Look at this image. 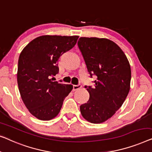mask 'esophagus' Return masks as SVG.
I'll list each match as a JSON object with an SVG mask.
<instances>
[{
    "label": "esophagus",
    "instance_id": "esophagus-1",
    "mask_svg": "<svg viewBox=\"0 0 152 152\" xmlns=\"http://www.w3.org/2000/svg\"><path fill=\"white\" fill-rule=\"evenodd\" d=\"M82 87V85L80 84H78V85H73V90L74 91H76V90H78V89H80Z\"/></svg>",
    "mask_w": 152,
    "mask_h": 152
}]
</instances>
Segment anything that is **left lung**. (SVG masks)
Instances as JSON below:
<instances>
[{
  "label": "left lung",
  "mask_w": 152,
  "mask_h": 152,
  "mask_svg": "<svg viewBox=\"0 0 152 152\" xmlns=\"http://www.w3.org/2000/svg\"><path fill=\"white\" fill-rule=\"evenodd\" d=\"M78 46L94 86H85L87 102L80 106L83 118L101 123L111 118L125 101L130 89L131 68L118 45L107 38L81 37Z\"/></svg>",
  "instance_id": "8db88e82"
}]
</instances>
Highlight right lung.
<instances>
[{"label": "right lung", "instance_id": "right-lung-1", "mask_svg": "<svg viewBox=\"0 0 152 152\" xmlns=\"http://www.w3.org/2000/svg\"><path fill=\"white\" fill-rule=\"evenodd\" d=\"M78 36H41L29 42L18 59L17 81L21 98L29 112L50 121L58 114L73 85L52 82L58 73V60L75 45Z\"/></svg>", "mask_w": 152, "mask_h": 152}]
</instances>
